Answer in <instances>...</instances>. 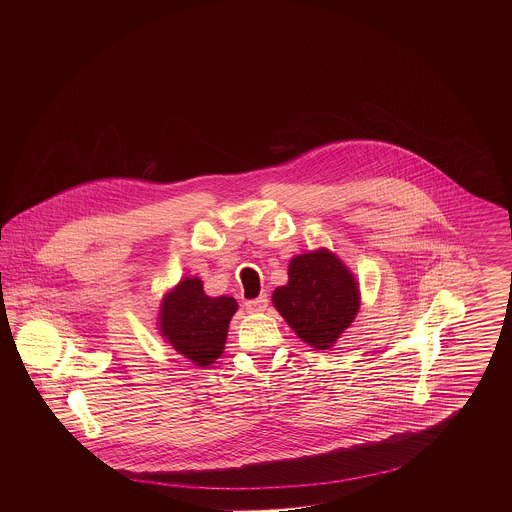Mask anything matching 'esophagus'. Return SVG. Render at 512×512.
<instances>
[{
  "label": "esophagus",
  "mask_w": 512,
  "mask_h": 512,
  "mask_svg": "<svg viewBox=\"0 0 512 512\" xmlns=\"http://www.w3.org/2000/svg\"><path fill=\"white\" fill-rule=\"evenodd\" d=\"M267 307V295H259L257 299H249V301H245V309H247V313H263Z\"/></svg>",
  "instance_id": "34e87169"
}]
</instances>
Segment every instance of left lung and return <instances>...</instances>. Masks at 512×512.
I'll return each mask as SVG.
<instances>
[{
    "label": "left lung",
    "mask_w": 512,
    "mask_h": 512,
    "mask_svg": "<svg viewBox=\"0 0 512 512\" xmlns=\"http://www.w3.org/2000/svg\"><path fill=\"white\" fill-rule=\"evenodd\" d=\"M272 305L301 340L330 349L357 317L361 293L353 272L322 247L293 257L288 284L274 290Z\"/></svg>",
    "instance_id": "obj_1"
}]
</instances>
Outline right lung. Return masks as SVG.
<instances>
[{"label":"right lung","instance_id":"add662e5","mask_svg":"<svg viewBox=\"0 0 512 512\" xmlns=\"http://www.w3.org/2000/svg\"><path fill=\"white\" fill-rule=\"evenodd\" d=\"M159 330L172 347L194 365L219 359L228 324L238 311L234 297H209L199 278H184L167 293L159 307Z\"/></svg>","mask_w":512,"mask_h":512}]
</instances>
